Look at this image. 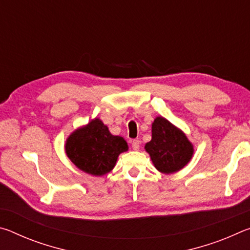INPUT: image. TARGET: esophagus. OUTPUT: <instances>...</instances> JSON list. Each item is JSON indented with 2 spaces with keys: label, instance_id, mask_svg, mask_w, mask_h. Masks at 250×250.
<instances>
[{
  "label": "esophagus",
  "instance_id": "esophagus-1",
  "mask_svg": "<svg viewBox=\"0 0 250 250\" xmlns=\"http://www.w3.org/2000/svg\"><path fill=\"white\" fill-rule=\"evenodd\" d=\"M131 146H132V149L133 150H139V147H140V141H139V140H133L132 143H131Z\"/></svg>",
  "mask_w": 250,
  "mask_h": 250
}]
</instances>
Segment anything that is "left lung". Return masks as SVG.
I'll return each instance as SVG.
<instances>
[{
  "mask_svg": "<svg viewBox=\"0 0 250 250\" xmlns=\"http://www.w3.org/2000/svg\"><path fill=\"white\" fill-rule=\"evenodd\" d=\"M145 149L154 167L163 174L179 172L194 154L193 143L183 131L161 116L152 122V139Z\"/></svg>",
  "mask_w": 250,
  "mask_h": 250,
  "instance_id": "8db88e82",
  "label": "left lung"
}]
</instances>
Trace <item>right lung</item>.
Wrapping results in <instances>:
<instances>
[{
    "instance_id": "1",
    "label": "right lung",
    "mask_w": 250,
    "mask_h": 250,
    "mask_svg": "<svg viewBox=\"0 0 250 250\" xmlns=\"http://www.w3.org/2000/svg\"><path fill=\"white\" fill-rule=\"evenodd\" d=\"M129 149L122 137L110 133L99 118L73 131L66 139L65 152L80 171L103 176L116 167L118 156Z\"/></svg>"
}]
</instances>
